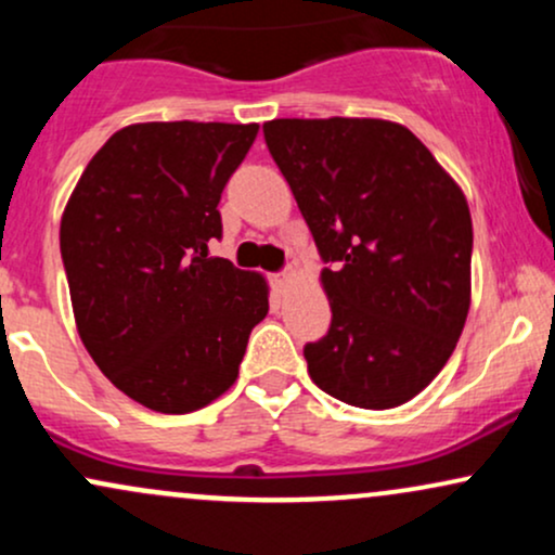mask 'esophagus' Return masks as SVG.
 Wrapping results in <instances>:
<instances>
[{
  "label": "esophagus",
  "mask_w": 555,
  "mask_h": 555,
  "mask_svg": "<svg viewBox=\"0 0 555 555\" xmlns=\"http://www.w3.org/2000/svg\"><path fill=\"white\" fill-rule=\"evenodd\" d=\"M292 276H295V273H292V271H284V273H273V276H271V284H273V289H276V292H284V289H286V284L292 282Z\"/></svg>",
  "instance_id": "esophagus-1"
}]
</instances>
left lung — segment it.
<instances>
[{
    "label": "left lung",
    "mask_w": 555,
    "mask_h": 555,
    "mask_svg": "<svg viewBox=\"0 0 555 555\" xmlns=\"http://www.w3.org/2000/svg\"><path fill=\"white\" fill-rule=\"evenodd\" d=\"M266 145L323 260L331 328L305 347L313 384L362 410L415 399L473 302V216L460 182L391 119H271Z\"/></svg>",
    "instance_id": "left-lung-1"
}]
</instances>
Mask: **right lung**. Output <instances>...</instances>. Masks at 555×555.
<instances>
[{
	"mask_svg": "<svg viewBox=\"0 0 555 555\" xmlns=\"http://www.w3.org/2000/svg\"><path fill=\"white\" fill-rule=\"evenodd\" d=\"M258 125L138 122L95 151L60 224L75 326L119 391L164 415L237 380L269 282L208 256L221 190Z\"/></svg>",
	"mask_w": 555,
	"mask_h": 555,
	"instance_id": "right-lung-1",
	"label": "right lung"
}]
</instances>
